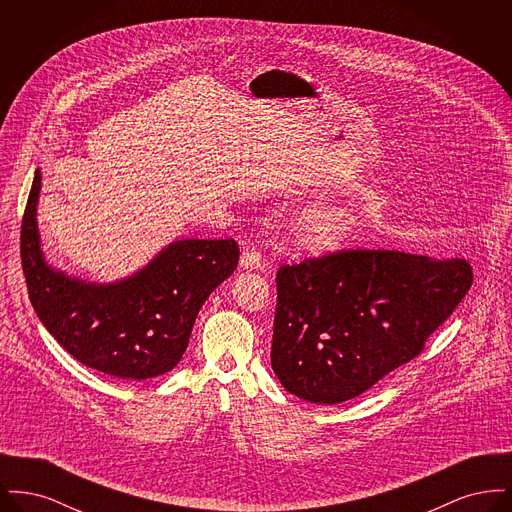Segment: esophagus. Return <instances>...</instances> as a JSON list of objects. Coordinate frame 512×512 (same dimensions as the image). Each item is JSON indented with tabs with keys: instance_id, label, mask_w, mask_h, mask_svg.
<instances>
[{
	"instance_id": "34e87169",
	"label": "esophagus",
	"mask_w": 512,
	"mask_h": 512,
	"mask_svg": "<svg viewBox=\"0 0 512 512\" xmlns=\"http://www.w3.org/2000/svg\"><path fill=\"white\" fill-rule=\"evenodd\" d=\"M240 267L244 268H263V257L255 249H244L240 257Z\"/></svg>"
}]
</instances>
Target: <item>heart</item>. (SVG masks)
<instances>
[{
	"label": "heart",
	"mask_w": 512,
	"mask_h": 512,
	"mask_svg": "<svg viewBox=\"0 0 512 512\" xmlns=\"http://www.w3.org/2000/svg\"><path fill=\"white\" fill-rule=\"evenodd\" d=\"M359 219L353 211L341 207H311L293 220V236L297 244L328 251L353 240Z\"/></svg>",
	"instance_id": "obj_1"
}]
</instances>
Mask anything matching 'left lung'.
I'll use <instances>...</instances> for the list:
<instances>
[{
    "instance_id": "8db88e82",
    "label": "left lung",
    "mask_w": 512,
    "mask_h": 512,
    "mask_svg": "<svg viewBox=\"0 0 512 512\" xmlns=\"http://www.w3.org/2000/svg\"><path fill=\"white\" fill-rule=\"evenodd\" d=\"M270 363L286 390L320 405L353 399L409 363L472 286L464 259L345 249L276 274Z\"/></svg>"
}]
</instances>
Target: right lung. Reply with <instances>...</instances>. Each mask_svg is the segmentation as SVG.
Instances as JSON below:
<instances>
[{
	"instance_id": "right-lung-1",
	"label": "right lung",
	"mask_w": 512,
	"mask_h": 512,
	"mask_svg": "<svg viewBox=\"0 0 512 512\" xmlns=\"http://www.w3.org/2000/svg\"><path fill=\"white\" fill-rule=\"evenodd\" d=\"M42 172L26 201L21 259L30 303L49 334L82 365L124 380L180 363L205 299L238 267L234 240H176L146 267L109 284L51 267L38 232Z\"/></svg>"
}]
</instances>
